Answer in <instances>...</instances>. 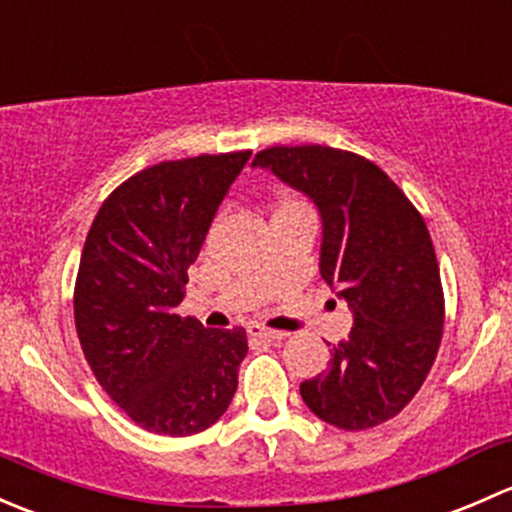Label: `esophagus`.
<instances>
[{
    "label": "esophagus",
    "mask_w": 512,
    "mask_h": 512,
    "mask_svg": "<svg viewBox=\"0 0 512 512\" xmlns=\"http://www.w3.org/2000/svg\"><path fill=\"white\" fill-rule=\"evenodd\" d=\"M247 334H250L252 339H265V342H282V339H287V332L260 327V324H250V327H247Z\"/></svg>",
    "instance_id": "34e87169"
}]
</instances>
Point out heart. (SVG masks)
Returning a JSON list of instances; mask_svg holds the SVG:
<instances>
[{"instance_id": "b5f03b06", "label": "heart", "mask_w": 512, "mask_h": 512, "mask_svg": "<svg viewBox=\"0 0 512 512\" xmlns=\"http://www.w3.org/2000/svg\"><path fill=\"white\" fill-rule=\"evenodd\" d=\"M287 205H294V203H287ZM287 205H282V208H287Z\"/></svg>"}]
</instances>
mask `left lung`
<instances>
[{"label":"left lung","mask_w":512,"mask_h":512,"mask_svg":"<svg viewBox=\"0 0 512 512\" xmlns=\"http://www.w3.org/2000/svg\"><path fill=\"white\" fill-rule=\"evenodd\" d=\"M252 165L322 215L319 272L354 314L329 369L302 381L314 416L344 431L389 421L426 381L443 334V287L421 213L376 163L329 146H275Z\"/></svg>","instance_id":"8db88e82"}]
</instances>
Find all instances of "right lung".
I'll return each instance as SVG.
<instances>
[{"mask_svg": "<svg viewBox=\"0 0 512 512\" xmlns=\"http://www.w3.org/2000/svg\"><path fill=\"white\" fill-rule=\"evenodd\" d=\"M250 151L165 160L118 185L94 218L74 289L81 349L131 421L158 436L213 426L237 391L247 334L175 312L218 205Z\"/></svg>", "mask_w": 512, "mask_h": 512, "instance_id": "right-lung-1", "label": "right lung"}]
</instances>
